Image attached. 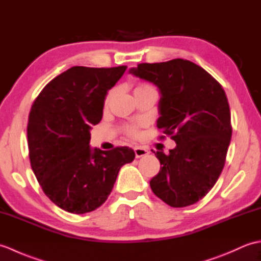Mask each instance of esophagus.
Returning <instances> with one entry per match:
<instances>
[{
  "instance_id": "esophagus-1",
  "label": "esophagus",
  "mask_w": 261,
  "mask_h": 261,
  "mask_svg": "<svg viewBox=\"0 0 261 261\" xmlns=\"http://www.w3.org/2000/svg\"><path fill=\"white\" fill-rule=\"evenodd\" d=\"M135 153H136L137 158H140V157H143V156H147L149 151L147 150L146 148H143L141 146H137V147H135Z\"/></svg>"
}]
</instances>
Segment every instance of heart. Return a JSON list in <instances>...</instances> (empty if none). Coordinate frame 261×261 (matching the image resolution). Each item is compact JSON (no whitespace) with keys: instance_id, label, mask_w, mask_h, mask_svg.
I'll return each mask as SVG.
<instances>
[{"instance_id":"heart-1","label":"heart","mask_w":261,"mask_h":261,"mask_svg":"<svg viewBox=\"0 0 261 261\" xmlns=\"http://www.w3.org/2000/svg\"><path fill=\"white\" fill-rule=\"evenodd\" d=\"M151 88H154V87L150 84H148V83H140V84H138L135 87V94L143 92V91H147V90H151ZM112 95H113V91H111V92L108 93L107 98H105V103H109V101L111 99V97H112ZM123 130H124L125 134L127 136H130V137H135V136L138 135V126L136 124H126V125L123 126Z\"/></svg>"}]
</instances>
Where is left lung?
Segmentation results:
<instances>
[{
	"mask_svg": "<svg viewBox=\"0 0 261 261\" xmlns=\"http://www.w3.org/2000/svg\"><path fill=\"white\" fill-rule=\"evenodd\" d=\"M130 73L159 88L157 126L176 142L168 154L153 151L162 167L150 180L151 190L169 206L195 204L219 179L231 141L223 87L201 66L180 58L139 64Z\"/></svg>",
	"mask_w": 261,
	"mask_h": 261,
	"instance_id": "left-lung-1",
	"label": "left lung"
}]
</instances>
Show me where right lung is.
<instances>
[{"label": "right lung", "instance_id": "right-lung-1", "mask_svg": "<svg viewBox=\"0 0 261 261\" xmlns=\"http://www.w3.org/2000/svg\"><path fill=\"white\" fill-rule=\"evenodd\" d=\"M126 66H74L55 77L33 102L28 120L31 168L58 207L84 214L112 192L120 168L135 159L129 147L91 149L90 130L102 120L104 99Z\"/></svg>", "mask_w": 261, "mask_h": 261}]
</instances>
